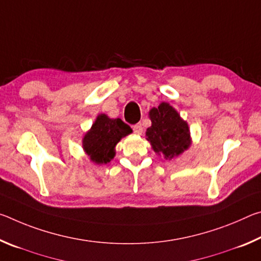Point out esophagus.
Returning <instances> with one entry per match:
<instances>
[{
	"mask_svg": "<svg viewBox=\"0 0 261 261\" xmlns=\"http://www.w3.org/2000/svg\"><path fill=\"white\" fill-rule=\"evenodd\" d=\"M132 130H134V132L135 134H137V135H141L143 134V125L140 124V123H138V124H135L134 126H132Z\"/></svg>",
	"mask_w": 261,
	"mask_h": 261,
	"instance_id": "esophagus-1",
	"label": "esophagus"
}]
</instances>
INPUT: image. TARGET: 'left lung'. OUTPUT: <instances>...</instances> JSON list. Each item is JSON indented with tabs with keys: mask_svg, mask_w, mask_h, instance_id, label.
<instances>
[{
	"mask_svg": "<svg viewBox=\"0 0 261 261\" xmlns=\"http://www.w3.org/2000/svg\"><path fill=\"white\" fill-rule=\"evenodd\" d=\"M152 125L146 131L147 140L154 152L163 154L166 160L179 155L190 146V131L187 122L169 103L162 102L149 112Z\"/></svg>",
	"mask_w": 261,
	"mask_h": 261,
	"instance_id": "1",
	"label": "left lung"
}]
</instances>
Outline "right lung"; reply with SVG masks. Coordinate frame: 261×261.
Here are the masks:
<instances>
[{
	"instance_id": "1",
	"label": "right lung",
	"mask_w": 261,
	"mask_h": 261,
	"mask_svg": "<svg viewBox=\"0 0 261 261\" xmlns=\"http://www.w3.org/2000/svg\"><path fill=\"white\" fill-rule=\"evenodd\" d=\"M131 127L121 118L112 120L101 114L84 137L83 146L95 163H107L115 156L114 148L121 138L131 134Z\"/></svg>"
}]
</instances>
